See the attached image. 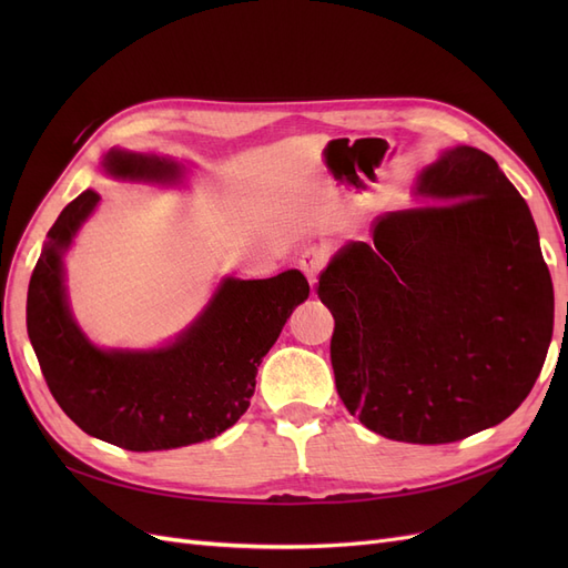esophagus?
<instances>
[{"label":"esophagus","instance_id":"esophagus-1","mask_svg":"<svg viewBox=\"0 0 568 568\" xmlns=\"http://www.w3.org/2000/svg\"><path fill=\"white\" fill-rule=\"evenodd\" d=\"M326 265V251L322 246H305L298 255V267L303 270V274L311 282V286L317 284L320 272Z\"/></svg>","mask_w":568,"mask_h":568}]
</instances>
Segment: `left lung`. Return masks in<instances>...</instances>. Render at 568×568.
<instances>
[{
	"label": "left lung",
	"mask_w": 568,
	"mask_h": 568,
	"mask_svg": "<svg viewBox=\"0 0 568 568\" xmlns=\"http://www.w3.org/2000/svg\"><path fill=\"white\" fill-rule=\"evenodd\" d=\"M432 205L384 213L320 274L332 367L353 417L438 445L505 422L552 341L555 291L536 222L495 159L455 146L426 165Z\"/></svg>",
	"instance_id": "obj_1"
}]
</instances>
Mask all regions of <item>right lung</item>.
Returning a JSON list of instances; mask_svg holds the SVG:
<instances>
[{"instance_id": "right-lung-1", "label": "right lung", "mask_w": 568, "mask_h": 568, "mask_svg": "<svg viewBox=\"0 0 568 568\" xmlns=\"http://www.w3.org/2000/svg\"><path fill=\"white\" fill-rule=\"evenodd\" d=\"M104 170L120 180L175 182L168 159L111 149ZM88 189L47 234L28 286V336L44 382L84 434L118 448H182L227 432L251 405L255 374L291 311L311 286L298 270L270 280L227 277L201 317L153 351H104L80 332L63 284V253L97 209Z\"/></svg>"}]
</instances>
